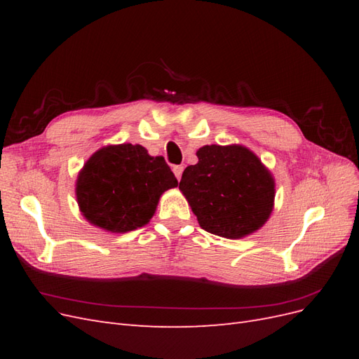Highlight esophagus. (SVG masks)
Segmentation results:
<instances>
[{"label": "esophagus", "instance_id": "1", "mask_svg": "<svg viewBox=\"0 0 359 359\" xmlns=\"http://www.w3.org/2000/svg\"><path fill=\"white\" fill-rule=\"evenodd\" d=\"M173 173H175V177H177V180L180 181L181 180V175H182V170H184V166H181V165H177V166H173Z\"/></svg>", "mask_w": 359, "mask_h": 359}]
</instances>
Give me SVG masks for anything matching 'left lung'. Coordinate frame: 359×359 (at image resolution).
<instances>
[{"label": "left lung", "mask_w": 359, "mask_h": 359, "mask_svg": "<svg viewBox=\"0 0 359 359\" xmlns=\"http://www.w3.org/2000/svg\"><path fill=\"white\" fill-rule=\"evenodd\" d=\"M182 172L180 190L203 231L240 240L259 231L274 208L276 181L243 145H205Z\"/></svg>", "instance_id": "obj_1"}]
</instances>
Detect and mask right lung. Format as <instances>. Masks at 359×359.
I'll list each match as a JSON object with an SVG mask.
<instances>
[{
  "label": "right lung",
  "mask_w": 359,
  "mask_h": 359,
  "mask_svg": "<svg viewBox=\"0 0 359 359\" xmlns=\"http://www.w3.org/2000/svg\"><path fill=\"white\" fill-rule=\"evenodd\" d=\"M178 186L168 163L142 145H106L85 161L76 180V201L85 220L111 233L142 227L160 196Z\"/></svg>",
  "instance_id": "obj_1"
}]
</instances>
